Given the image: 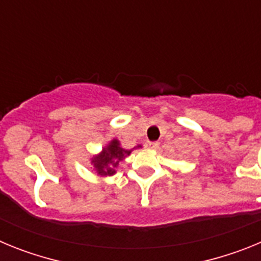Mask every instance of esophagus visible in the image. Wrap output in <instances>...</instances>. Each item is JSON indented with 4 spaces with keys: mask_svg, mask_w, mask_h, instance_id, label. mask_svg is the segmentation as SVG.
Here are the masks:
<instances>
[{
    "mask_svg": "<svg viewBox=\"0 0 261 261\" xmlns=\"http://www.w3.org/2000/svg\"><path fill=\"white\" fill-rule=\"evenodd\" d=\"M145 146L147 147V149H151V150H154V149H156V147L159 146L158 142H153V141H147L146 145Z\"/></svg>",
    "mask_w": 261,
    "mask_h": 261,
    "instance_id": "34e87169",
    "label": "esophagus"
}]
</instances>
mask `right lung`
<instances>
[{
    "label": "right lung",
    "instance_id": "1",
    "mask_svg": "<svg viewBox=\"0 0 261 261\" xmlns=\"http://www.w3.org/2000/svg\"><path fill=\"white\" fill-rule=\"evenodd\" d=\"M138 147H142L141 145L133 147V149H138ZM133 149L128 150V149H124L121 146V142L117 140V138H112L102 150L99 151L98 154H94L91 158H90V163L93 165L94 171L98 176L100 177H107L112 176V175L116 174L117 167H119V163L123 162L126 156L130 155V153L133 151Z\"/></svg>",
    "mask_w": 261,
    "mask_h": 261
}]
</instances>
